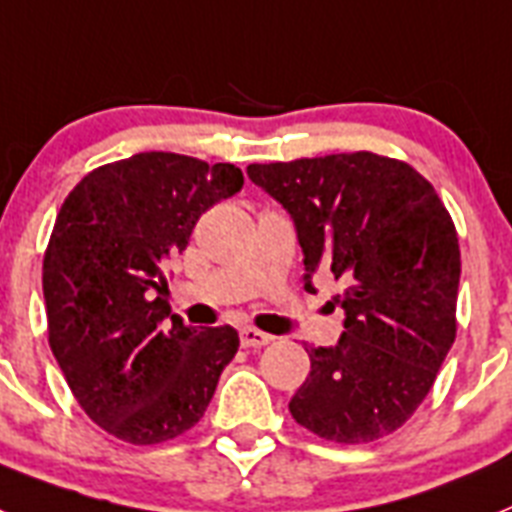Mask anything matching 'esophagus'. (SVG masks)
<instances>
[{
    "label": "esophagus",
    "instance_id": "obj_1",
    "mask_svg": "<svg viewBox=\"0 0 512 512\" xmlns=\"http://www.w3.org/2000/svg\"><path fill=\"white\" fill-rule=\"evenodd\" d=\"M239 338H242V346L244 349H260V346H268L273 341V336L268 333H260L255 328H242L239 330Z\"/></svg>",
    "mask_w": 512,
    "mask_h": 512
}]
</instances>
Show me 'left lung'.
Wrapping results in <instances>:
<instances>
[{
    "mask_svg": "<svg viewBox=\"0 0 512 512\" xmlns=\"http://www.w3.org/2000/svg\"><path fill=\"white\" fill-rule=\"evenodd\" d=\"M283 205L304 255L346 281L336 346L307 349V380L289 411L325 440L359 445L411 419L455 341L461 249L435 187L409 163L367 150L249 163Z\"/></svg>",
    "mask_w": 512,
    "mask_h": 512,
    "instance_id": "8db88e82",
    "label": "left lung"
}]
</instances>
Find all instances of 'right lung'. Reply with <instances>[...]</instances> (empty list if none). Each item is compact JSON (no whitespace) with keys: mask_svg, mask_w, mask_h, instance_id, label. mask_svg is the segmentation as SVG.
I'll return each instance as SVG.
<instances>
[{"mask_svg":"<svg viewBox=\"0 0 512 512\" xmlns=\"http://www.w3.org/2000/svg\"><path fill=\"white\" fill-rule=\"evenodd\" d=\"M242 184L234 163L150 150L90 171L64 200L44 257L49 343L109 435L156 445L203 419L239 333L184 325L156 294L197 218Z\"/></svg>","mask_w":512,"mask_h":512,"instance_id":"obj_1","label":"right lung"}]
</instances>
